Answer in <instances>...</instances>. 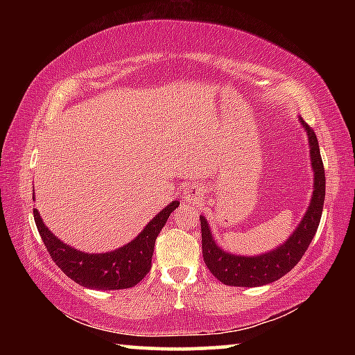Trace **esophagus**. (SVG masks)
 <instances>
[{
	"mask_svg": "<svg viewBox=\"0 0 355 355\" xmlns=\"http://www.w3.org/2000/svg\"><path fill=\"white\" fill-rule=\"evenodd\" d=\"M183 199L186 203H189V205H196V203H199L202 199V194H200V189L194 188V186H191V188H186L183 192Z\"/></svg>",
	"mask_w": 355,
	"mask_h": 355,
	"instance_id": "1",
	"label": "esophagus"
}]
</instances>
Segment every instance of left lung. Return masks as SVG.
Returning a JSON list of instances; mask_svg holds the SVG:
<instances>
[{
  "mask_svg": "<svg viewBox=\"0 0 355 355\" xmlns=\"http://www.w3.org/2000/svg\"><path fill=\"white\" fill-rule=\"evenodd\" d=\"M302 125L309 133L311 167H313L315 172L313 197H311L310 207L304 219L300 220L299 227L293 232V235L286 239V243L272 252L257 257L227 254L214 243L207 219L200 216L203 261H205L207 268L211 271L214 277L220 280L224 285L261 286L272 284V282L284 277L285 274L296 266L315 236L322 214L324 196H326V173H324L320 146H318L315 131L304 120Z\"/></svg>",
  "mask_w": 355,
  "mask_h": 355,
  "instance_id": "obj_1",
  "label": "left lung"
}]
</instances>
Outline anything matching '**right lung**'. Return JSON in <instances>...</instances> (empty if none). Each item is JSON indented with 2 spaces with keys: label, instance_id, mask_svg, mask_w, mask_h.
Segmentation results:
<instances>
[{
  "label": "right lung",
  "instance_id": "add662e5",
  "mask_svg": "<svg viewBox=\"0 0 355 355\" xmlns=\"http://www.w3.org/2000/svg\"><path fill=\"white\" fill-rule=\"evenodd\" d=\"M178 205V200L172 202L148 222L136 239L106 254H84L64 244L45 227L37 209H34V220L46 252L67 277L91 290H123L139 284L150 271L156 236Z\"/></svg>",
  "mask_w": 355,
  "mask_h": 355
}]
</instances>
